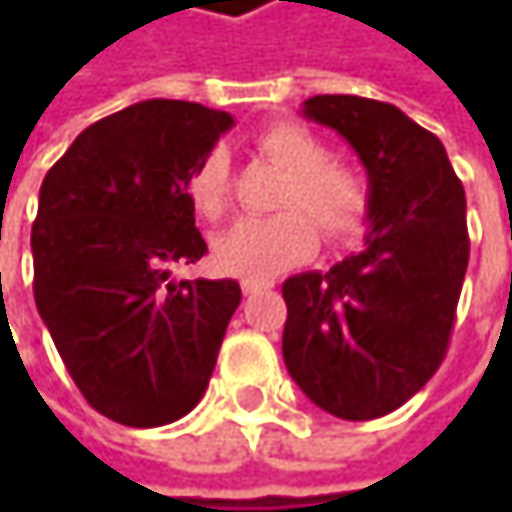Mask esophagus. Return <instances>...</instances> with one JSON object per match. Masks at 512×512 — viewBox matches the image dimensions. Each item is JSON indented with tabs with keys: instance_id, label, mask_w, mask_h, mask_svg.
Segmentation results:
<instances>
[{
	"instance_id": "esophagus-1",
	"label": "esophagus",
	"mask_w": 512,
	"mask_h": 512,
	"mask_svg": "<svg viewBox=\"0 0 512 512\" xmlns=\"http://www.w3.org/2000/svg\"><path fill=\"white\" fill-rule=\"evenodd\" d=\"M269 287H272L269 281H249V278L243 281V293H246V296H257V293H263V290H269Z\"/></svg>"
}]
</instances>
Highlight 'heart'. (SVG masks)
Wrapping results in <instances>:
<instances>
[{"label": "heart", "mask_w": 512, "mask_h": 512, "mask_svg": "<svg viewBox=\"0 0 512 512\" xmlns=\"http://www.w3.org/2000/svg\"><path fill=\"white\" fill-rule=\"evenodd\" d=\"M255 151L284 171L275 195V216L249 219L222 234L213 246L219 269L249 281L272 278L314 252L317 235L326 246H347L367 228L370 183L367 177L332 159L329 145L299 124H269L255 133ZM195 210L222 219L231 204V156L210 148L186 180Z\"/></svg>", "instance_id": "obj_1"}]
</instances>
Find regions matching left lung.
Returning a JSON list of instances; mask_svg holds the SVG:
<instances>
[{
    "label": "left lung",
    "mask_w": 512,
    "mask_h": 512,
    "mask_svg": "<svg viewBox=\"0 0 512 512\" xmlns=\"http://www.w3.org/2000/svg\"><path fill=\"white\" fill-rule=\"evenodd\" d=\"M302 112L356 148L370 231L329 272L284 281L281 353L311 403L370 421L418 394L448 353L468 266L465 189L445 145L391 103L317 94Z\"/></svg>",
    "instance_id": "8db88e82"
}]
</instances>
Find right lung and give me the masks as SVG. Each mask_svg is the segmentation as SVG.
Here are the masks:
<instances>
[{"label": "right lung", "instance_id": "obj_1", "mask_svg": "<svg viewBox=\"0 0 512 512\" xmlns=\"http://www.w3.org/2000/svg\"><path fill=\"white\" fill-rule=\"evenodd\" d=\"M228 112L145 100L76 136L41 183L35 305L76 388L124 427H162L207 391L243 299L231 278L174 281L207 252L186 180Z\"/></svg>", "mask_w": 512, "mask_h": 512}]
</instances>
